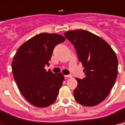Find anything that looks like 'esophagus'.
<instances>
[{
  "instance_id": "esophagus-1",
  "label": "esophagus",
  "mask_w": 125,
  "mask_h": 125,
  "mask_svg": "<svg viewBox=\"0 0 125 125\" xmlns=\"http://www.w3.org/2000/svg\"><path fill=\"white\" fill-rule=\"evenodd\" d=\"M72 75H65V79H67V78H72Z\"/></svg>"
}]
</instances>
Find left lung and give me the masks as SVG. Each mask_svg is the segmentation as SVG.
Listing matches in <instances>:
<instances>
[{
	"label": "left lung",
	"mask_w": 125,
	"mask_h": 125,
	"mask_svg": "<svg viewBox=\"0 0 125 125\" xmlns=\"http://www.w3.org/2000/svg\"><path fill=\"white\" fill-rule=\"evenodd\" d=\"M64 35L74 46L85 76L83 79H76L74 99L83 106L97 105L115 84L118 66L116 55L106 42L87 31H70Z\"/></svg>",
	"instance_id": "obj_1"
}]
</instances>
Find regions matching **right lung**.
I'll return each instance as SVG.
<instances>
[{
	"mask_svg": "<svg viewBox=\"0 0 125 125\" xmlns=\"http://www.w3.org/2000/svg\"><path fill=\"white\" fill-rule=\"evenodd\" d=\"M58 34L40 33L23 44L12 62V72L21 93L37 107H46L56 100L64 76L44 70L55 46L65 42Z\"/></svg>",
	"mask_w": 125,
	"mask_h": 125,
	"instance_id": "1",
	"label": "right lung"
}]
</instances>
